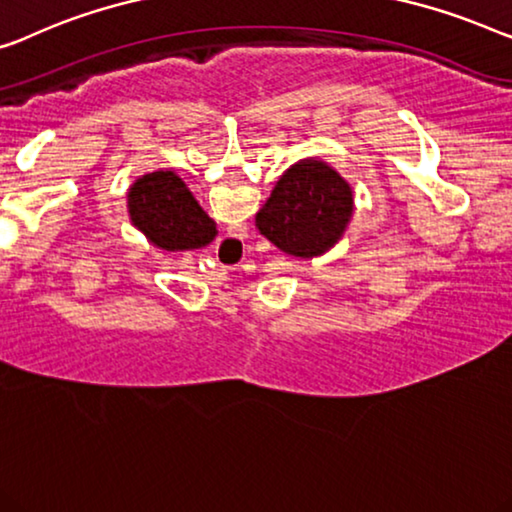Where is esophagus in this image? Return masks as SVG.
<instances>
[{"label":"esophagus","mask_w":512,"mask_h":512,"mask_svg":"<svg viewBox=\"0 0 512 512\" xmlns=\"http://www.w3.org/2000/svg\"><path fill=\"white\" fill-rule=\"evenodd\" d=\"M224 247H226L228 254H233L235 247H238V242H235V240H224Z\"/></svg>","instance_id":"34e87169"}]
</instances>
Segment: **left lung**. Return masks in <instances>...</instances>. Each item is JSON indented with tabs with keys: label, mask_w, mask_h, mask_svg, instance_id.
Instances as JSON below:
<instances>
[{
	"label": "left lung",
	"mask_w": 512,
	"mask_h": 512,
	"mask_svg": "<svg viewBox=\"0 0 512 512\" xmlns=\"http://www.w3.org/2000/svg\"><path fill=\"white\" fill-rule=\"evenodd\" d=\"M353 217V189L318 159L293 164L256 214V228L295 258H316L342 240Z\"/></svg>",
	"instance_id": "1"
}]
</instances>
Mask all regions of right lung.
<instances>
[{"mask_svg": "<svg viewBox=\"0 0 512 512\" xmlns=\"http://www.w3.org/2000/svg\"><path fill=\"white\" fill-rule=\"evenodd\" d=\"M127 203L131 224L159 249H201L217 235V224L173 170H154L138 177L131 184Z\"/></svg>", "mask_w": 512, "mask_h": 512, "instance_id": "obj_1", "label": "right lung"}]
</instances>
